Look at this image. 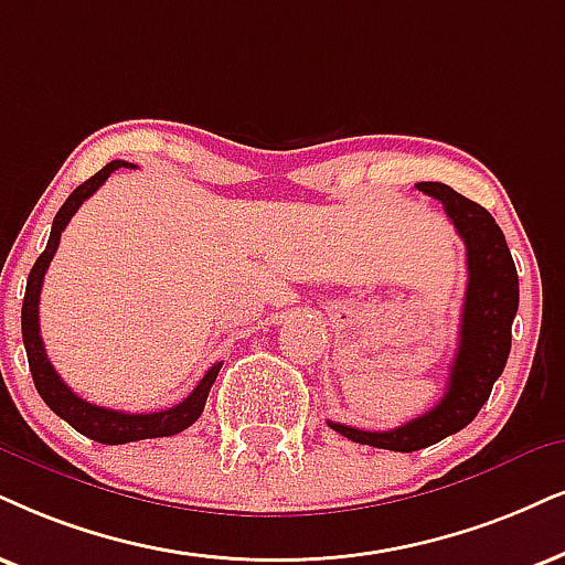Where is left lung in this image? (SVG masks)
Wrapping results in <instances>:
<instances>
[{"instance_id": "left-lung-1", "label": "left lung", "mask_w": 565, "mask_h": 565, "mask_svg": "<svg viewBox=\"0 0 565 565\" xmlns=\"http://www.w3.org/2000/svg\"><path fill=\"white\" fill-rule=\"evenodd\" d=\"M425 195L440 200L459 237L467 245V295H463L459 349H456L446 394L430 412L394 430H356L328 419V427L362 446L388 451H419L459 433L477 417L490 398L511 352V323L519 310V276L511 249L495 218L475 200L440 182L414 184Z\"/></svg>"}]
</instances>
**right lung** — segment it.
<instances>
[{
    "mask_svg": "<svg viewBox=\"0 0 565 565\" xmlns=\"http://www.w3.org/2000/svg\"><path fill=\"white\" fill-rule=\"evenodd\" d=\"M127 169L132 163L127 161H109L102 171L85 180L81 188L73 190V195L64 200L60 213L54 216L52 234H49L46 249L39 255V260L33 263L31 274H28L25 284V299H23V344L28 354V365H31V375L35 383V391H39L41 398H44L49 409H52L56 417H62L64 423H70L77 433L88 435L90 440L106 443V446H122V443L132 440H146V438H167V435H177L195 423V419L203 414L205 398H209V391L213 381H216L221 362H216L209 373L203 375V381L195 385V391L171 409L161 412H148V414H127L117 409H106V406H96L85 402L70 388L67 383L62 381L60 373H56L52 362H49L44 341H41V328H39V299H41V287H44V276L49 263H52L56 247H60V237L64 226L70 224V218L75 216V211L88 200L93 192H96L102 184L109 180L111 171Z\"/></svg>",
    "mask_w": 565,
    "mask_h": 565,
    "instance_id": "add662e5",
    "label": "right lung"
}]
</instances>
